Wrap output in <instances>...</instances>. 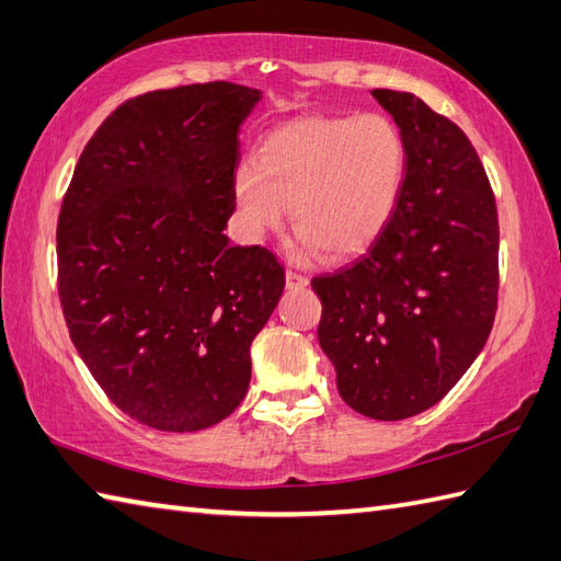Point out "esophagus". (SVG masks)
I'll return each mask as SVG.
<instances>
[{"label":"esophagus","instance_id":"obj_1","mask_svg":"<svg viewBox=\"0 0 561 561\" xmlns=\"http://www.w3.org/2000/svg\"><path fill=\"white\" fill-rule=\"evenodd\" d=\"M309 285V278L302 276V273H297L293 268L285 271V288L288 290H305Z\"/></svg>","mask_w":561,"mask_h":561}]
</instances>
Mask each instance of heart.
<instances>
[{
	"mask_svg": "<svg viewBox=\"0 0 561 561\" xmlns=\"http://www.w3.org/2000/svg\"><path fill=\"white\" fill-rule=\"evenodd\" d=\"M405 180V144L379 112L302 117L261 141L256 163L234 175V198L249 238L278 228L290 204L300 256L365 252L383 228Z\"/></svg>",
	"mask_w": 561,
	"mask_h": 561,
	"instance_id": "1",
	"label": "heart"
}]
</instances>
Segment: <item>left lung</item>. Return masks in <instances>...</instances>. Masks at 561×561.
Returning <instances> with one entry per match:
<instances>
[{
	"label": "left lung",
	"mask_w": 561,
	"mask_h": 561,
	"mask_svg": "<svg viewBox=\"0 0 561 561\" xmlns=\"http://www.w3.org/2000/svg\"><path fill=\"white\" fill-rule=\"evenodd\" d=\"M405 144V180L389 226L351 266L312 278L319 345L343 401L371 420L439 403L492 331L500 220L463 129L413 93L371 91Z\"/></svg>",
	"instance_id": "8db88e82"
}]
</instances>
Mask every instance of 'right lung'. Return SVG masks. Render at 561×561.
<instances>
[{
	"label": "right lung",
	"instance_id": "obj_1",
	"mask_svg": "<svg viewBox=\"0 0 561 561\" xmlns=\"http://www.w3.org/2000/svg\"><path fill=\"white\" fill-rule=\"evenodd\" d=\"M261 93L230 81L129 98L95 129L61 198L57 293L73 345L122 413L196 432L242 403L249 345L285 271L228 244L240 124Z\"/></svg>",
	"mask_w": 561,
	"mask_h": 561
}]
</instances>
